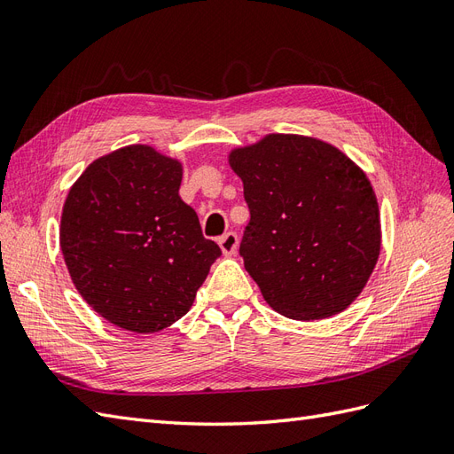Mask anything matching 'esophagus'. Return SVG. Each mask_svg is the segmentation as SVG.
Returning <instances> with one entry per match:
<instances>
[{
  "label": "esophagus",
  "mask_w": 454,
  "mask_h": 454,
  "mask_svg": "<svg viewBox=\"0 0 454 454\" xmlns=\"http://www.w3.org/2000/svg\"><path fill=\"white\" fill-rule=\"evenodd\" d=\"M218 246L223 249L224 254H234L238 251V234L236 231H228L223 238L218 239Z\"/></svg>",
  "instance_id": "34e87169"
}]
</instances>
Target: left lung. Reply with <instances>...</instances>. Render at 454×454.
<instances>
[{
	"label": "left lung",
	"mask_w": 454,
	"mask_h": 454,
	"mask_svg": "<svg viewBox=\"0 0 454 454\" xmlns=\"http://www.w3.org/2000/svg\"><path fill=\"white\" fill-rule=\"evenodd\" d=\"M249 224L239 254L266 303L294 320L345 310L374 270L381 231L374 190L317 137L270 134L230 153Z\"/></svg>",
	"instance_id": "left-lung-1"
}]
</instances>
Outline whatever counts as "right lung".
I'll return each instance as SVG.
<instances>
[{"mask_svg":"<svg viewBox=\"0 0 454 454\" xmlns=\"http://www.w3.org/2000/svg\"><path fill=\"white\" fill-rule=\"evenodd\" d=\"M182 165L149 145L99 157L67 195L61 251L78 294L98 315L153 333L193 305L223 254L180 195Z\"/></svg>","mask_w":454,"mask_h":454,"instance_id":"1","label":"right lung"}]
</instances>
